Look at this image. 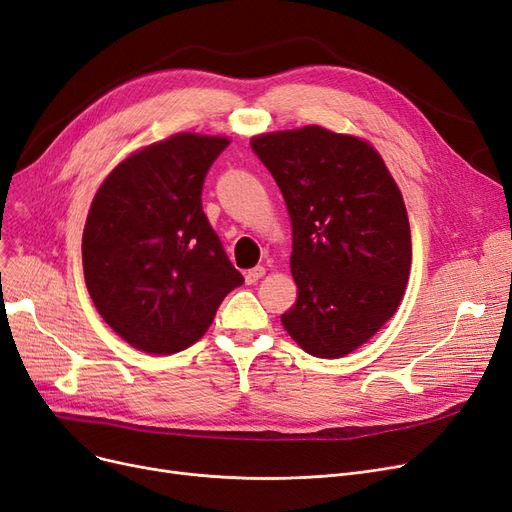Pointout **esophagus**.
<instances>
[{
  "label": "esophagus",
  "mask_w": 512,
  "mask_h": 512,
  "mask_svg": "<svg viewBox=\"0 0 512 512\" xmlns=\"http://www.w3.org/2000/svg\"><path fill=\"white\" fill-rule=\"evenodd\" d=\"M266 274V268H261V266H257V268H253V270H249V272H244V280H246V285H255V282Z\"/></svg>",
  "instance_id": "34e87169"
}]
</instances>
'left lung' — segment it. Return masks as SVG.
<instances>
[{
  "mask_svg": "<svg viewBox=\"0 0 512 512\" xmlns=\"http://www.w3.org/2000/svg\"><path fill=\"white\" fill-rule=\"evenodd\" d=\"M285 196L297 301L282 327L312 356H346L399 308L411 268L407 208L377 151L306 126L251 141Z\"/></svg>",
  "mask_w": 512,
  "mask_h": 512,
  "instance_id": "1",
  "label": "left lung"
}]
</instances>
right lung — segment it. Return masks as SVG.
Here are the masks:
<instances>
[{
	"label": "right lung",
	"instance_id": "obj_1",
	"mask_svg": "<svg viewBox=\"0 0 512 512\" xmlns=\"http://www.w3.org/2000/svg\"><path fill=\"white\" fill-rule=\"evenodd\" d=\"M225 137L179 132L111 170L82 238L88 293L105 323L149 354L185 350L244 278L202 211Z\"/></svg>",
	"mask_w": 512,
	"mask_h": 512
}]
</instances>
